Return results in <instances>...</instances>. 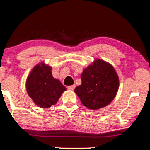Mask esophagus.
<instances>
[{"mask_svg":"<svg viewBox=\"0 0 150 150\" xmlns=\"http://www.w3.org/2000/svg\"><path fill=\"white\" fill-rule=\"evenodd\" d=\"M75 87H76V86L74 85H74L69 86V87H68V89H69V90H74Z\"/></svg>","mask_w":150,"mask_h":150,"instance_id":"obj_1","label":"esophagus"}]
</instances>
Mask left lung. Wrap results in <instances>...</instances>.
<instances>
[{
  "mask_svg": "<svg viewBox=\"0 0 150 150\" xmlns=\"http://www.w3.org/2000/svg\"><path fill=\"white\" fill-rule=\"evenodd\" d=\"M81 80L75 93L84 106L93 110L109 104L119 88V78L115 69L102 60H96L84 69Z\"/></svg>",
  "mask_w": 150,
  "mask_h": 150,
  "instance_id": "1",
  "label": "left lung"
}]
</instances>
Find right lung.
<instances>
[{"label": "right lung", "mask_w": 150, "mask_h": 150, "mask_svg": "<svg viewBox=\"0 0 150 150\" xmlns=\"http://www.w3.org/2000/svg\"><path fill=\"white\" fill-rule=\"evenodd\" d=\"M51 70L50 66L44 63L38 64L27 79V92L34 103L41 108L55 104L66 90L58 79L52 76Z\"/></svg>", "instance_id": "1"}]
</instances>
